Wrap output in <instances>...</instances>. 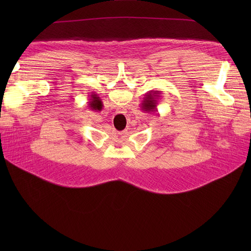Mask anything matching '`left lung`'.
I'll list each match as a JSON object with an SVG mask.
<instances>
[{"mask_svg": "<svg viewBox=\"0 0 251 251\" xmlns=\"http://www.w3.org/2000/svg\"><path fill=\"white\" fill-rule=\"evenodd\" d=\"M160 94V91H149V93H147L143 97V100L141 102V110L147 113L158 111L157 104L161 97Z\"/></svg>", "mask_w": 251, "mask_h": 251, "instance_id": "1", "label": "left lung"}]
</instances>
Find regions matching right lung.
Masks as SVG:
<instances>
[{
  "instance_id": "1",
  "label": "right lung",
  "mask_w": 251,
  "mask_h": 251,
  "mask_svg": "<svg viewBox=\"0 0 251 251\" xmlns=\"http://www.w3.org/2000/svg\"><path fill=\"white\" fill-rule=\"evenodd\" d=\"M88 105L91 110L92 111H101L102 110V101L100 98V96H97V94H94L92 93L90 95V98H89V101H88Z\"/></svg>"
}]
</instances>
